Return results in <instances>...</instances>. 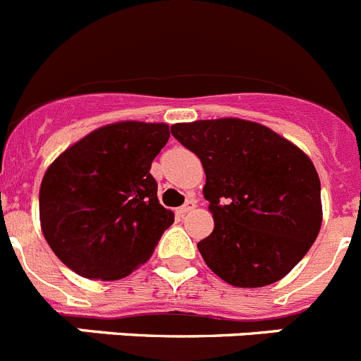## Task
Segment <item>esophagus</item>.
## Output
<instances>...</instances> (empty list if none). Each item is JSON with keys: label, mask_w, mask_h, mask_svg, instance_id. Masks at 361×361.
<instances>
[{"label": "esophagus", "mask_w": 361, "mask_h": 361, "mask_svg": "<svg viewBox=\"0 0 361 361\" xmlns=\"http://www.w3.org/2000/svg\"><path fill=\"white\" fill-rule=\"evenodd\" d=\"M195 206H197V202H195L193 198H190V200H188V202L184 204V206L178 207V209H177V214H180V216H183V214L190 213L191 209H195Z\"/></svg>", "instance_id": "34e87169"}]
</instances>
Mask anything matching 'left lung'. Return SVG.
Wrapping results in <instances>:
<instances>
[{
	"label": "left lung",
	"instance_id": "1",
	"mask_svg": "<svg viewBox=\"0 0 361 361\" xmlns=\"http://www.w3.org/2000/svg\"><path fill=\"white\" fill-rule=\"evenodd\" d=\"M171 134L206 171L214 231L197 247L207 267L238 288L283 279L322 226L312 159L269 127L240 118L175 123Z\"/></svg>",
	"mask_w": 361,
	"mask_h": 361
}]
</instances>
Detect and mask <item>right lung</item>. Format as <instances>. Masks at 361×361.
<instances>
[{"label":"right lung","mask_w":361,"mask_h":361,"mask_svg":"<svg viewBox=\"0 0 361 361\" xmlns=\"http://www.w3.org/2000/svg\"><path fill=\"white\" fill-rule=\"evenodd\" d=\"M168 140L166 123L118 121L92 130L49 164L39 191L41 229L73 272L116 281L147 263L173 224L150 173Z\"/></svg>","instance_id":"add662e5"}]
</instances>
